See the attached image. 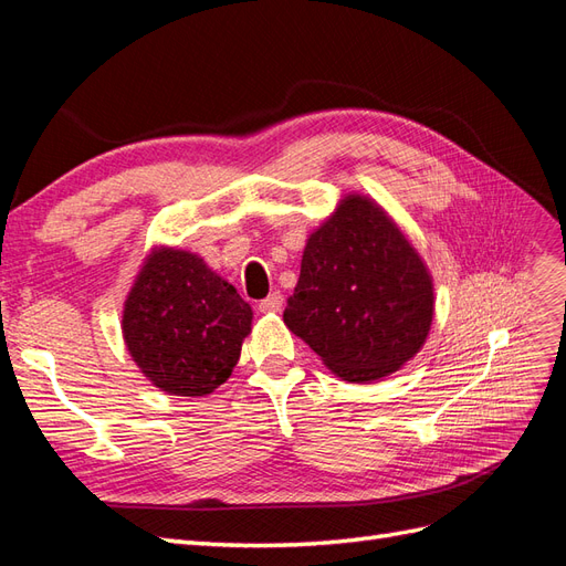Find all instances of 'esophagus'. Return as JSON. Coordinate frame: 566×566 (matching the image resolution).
<instances>
[{"instance_id":"34e87169","label":"esophagus","mask_w":566,"mask_h":566,"mask_svg":"<svg viewBox=\"0 0 566 566\" xmlns=\"http://www.w3.org/2000/svg\"><path fill=\"white\" fill-rule=\"evenodd\" d=\"M281 306H283V295L271 293L266 300L260 302V312L262 314H276V312H281Z\"/></svg>"}]
</instances>
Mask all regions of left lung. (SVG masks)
<instances>
[{
    "instance_id": "left-lung-1",
    "label": "left lung",
    "mask_w": 566,
    "mask_h": 566,
    "mask_svg": "<svg viewBox=\"0 0 566 566\" xmlns=\"http://www.w3.org/2000/svg\"><path fill=\"white\" fill-rule=\"evenodd\" d=\"M434 318V281L382 205L347 193L302 252L283 321L337 378L368 385L413 358Z\"/></svg>"
}]
</instances>
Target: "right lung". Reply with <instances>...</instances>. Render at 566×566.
<instances>
[{"label":"right lung","instance_id":"obj_1","mask_svg":"<svg viewBox=\"0 0 566 566\" xmlns=\"http://www.w3.org/2000/svg\"><path fill=\"white\" fill-rule=\"evenodd\" d=\"M252 331V306L200 254L153 245L123 306V339L144 378L172 397L229 380Z\"/></svg>","mask_w":566,"mask_h":566}]
</instances>
